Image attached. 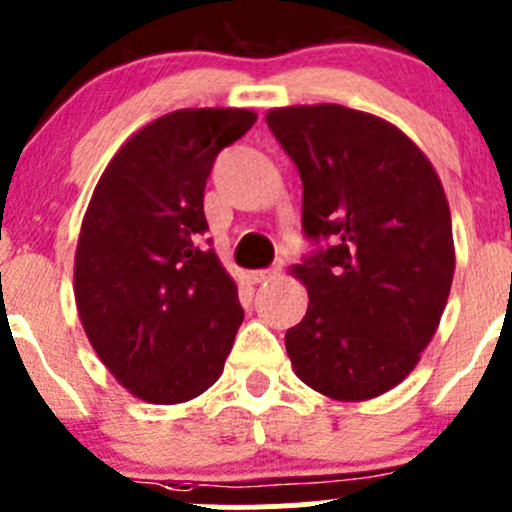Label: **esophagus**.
Wrapping results in <instances>:
<instances>
[{
    "label": "esophagus",
    "instance_id": "34e87169",
    "mask_svg": "<svg viewBox=\"0 0 512 512\" xmlns=\"http://www.w3.org/2000/svg\"><path fill=\"white\" fill-rule=\"evenodd\" d=\"M277 275H280V267H267V270H252L250 275H247V280H250L252 285H260V282L272 280V277Z\"/></svg>",
    "mask_w": 512,
    "mask_h": 512
}]
</instances>
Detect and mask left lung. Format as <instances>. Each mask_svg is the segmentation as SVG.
I'll list each match as a JSON object with an SVG mask.
<instances>
[{
	"instance_id": "8db88e82",
	"label": "left lung",
	"mask_w": 512,
	"mask_h": 512,
	"mask_svg": "<svg viewBox=\"0 0 512 512\" xmlns=\"http://www.w3.org/2000/svg\"><path fill=\"white\" fill-rule=\"evenodd\" d=\"M267 126L302 178L292 267L309 307L287 329L299 379L339 401L394 389L441 322L453 270L451 210L436 170L396 126L319 103L275 108Z\"/></svg>"
}]
</instances>
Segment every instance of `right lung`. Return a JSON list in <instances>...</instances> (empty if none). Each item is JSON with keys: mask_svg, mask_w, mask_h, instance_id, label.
<instances>
[{"mask_svg": "<svg viewBox=\"0 0 512 512\" xmlns=\"http://www.w3.org/2000/svg\"><path fill=\"white\" fill-rule=\"evenodd\" d=\"M245 108H185L148 123L98 180L76 247L74 292L91 347L151 404L190 401L223 374L242 312L200 235L215 158L252 128Z\"/></svg>", "mask_w": 512, "mask_h": 512, "instance_id": "1", "label": "right lung"}]
</instances>
